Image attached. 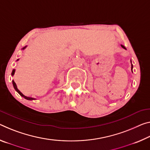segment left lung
Returning <instances> with one entry per match:
<instances>
[{
	"label": "left lung",
	"instance_id": "left-lung-1",
	"mask_svg": "<svg viewBox=\"0 0 150 150\" xmlns=\"http://www.w3.org/2000/svg\"><path fill=\"white\" fill-rule=\"evenodd\" d=\"M121 46H122V47H123V49H125V47L124 46H123V45H121ZM132 69H133V65H132Z\"/></svg>",
	"mask_w": 150,
	"mask_h": 150
}]
</instances>
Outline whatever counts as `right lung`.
Here are the masks:
<instances>
[{"instance_id":"right-lung-1","label":"right lung","mask_w":150,"mask_h":150,"mask_svg":"<svg viewBox=\"0 0 150 150\" xmlns=\"http://www.w3.org/2000/svg\"><path fill=\"white\" fill-rule=\"evenodd\" d=\"M26 47H27V46H26ZM26 47H23V49H25L26 48ZM18 59H17V60H16V61H18ZM15 70L13 69V71H12V73H11V75H12V76L14 75V74H15ZM13 87H14V88H15V89L16 90V91H17V92L18 93H19L20 96L23 97L25 99H27V100H33V99H35V98H33V97H27V96H24V95L22 93H21V92L19 91V90L18 89V88H17V87H16V83H15V82L14 81V80H13Z\"/></svg>"}]
</instances>
